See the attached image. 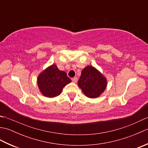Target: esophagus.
Listing matches in <instances>:
<instances>
[{"mask_svg": "<svg viewBox=\"0 0 148 148\" xmlns=\"http://www.w3.org/2000/svg\"><path fill=\"white\" fill-rule=\"evenodd\" d=\"M72 81L73 83H77V77H74V78H72Z\"/></svg>", "mask_w": 148, "mask_h": 148, "instance_id": "34e87169", "label": "esophagus"}]
</instances>
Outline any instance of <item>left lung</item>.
<instances>
[{"label": "left lung", "mask_w": 148, "mask_h": 148, "mask_svg": "<svg viewBox=\"0 0 148 148\" xmlns=\"http://www.w3.org/2000/svg\"><path fill=\"white\" fill-rule=\"evenodd\" d=\"M77 84L87 97L95 99L104 92L108 85V81L98 69L88 65L81 72Z\"/></svg>", "instance_id": "left-lung-1"}]
</instances>
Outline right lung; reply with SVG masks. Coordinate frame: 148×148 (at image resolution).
<instances>
[{"label":"right lung","mask_w":148,"mask_h":148,"mask_svg":"<svg viewBox=\"0 0 148 148\" xmlns=\"http://www.w3.org/2000/svg\"><path fill=\"white\" fill-rule=\"evenodd\" d=\"M71 82V80L65 72L60 71L56 64L45 69L37 78L40 92L43 96L48 98L58 96L64 87Z\"/></svg>","instance_id":"add662e5"}]
</instances>
